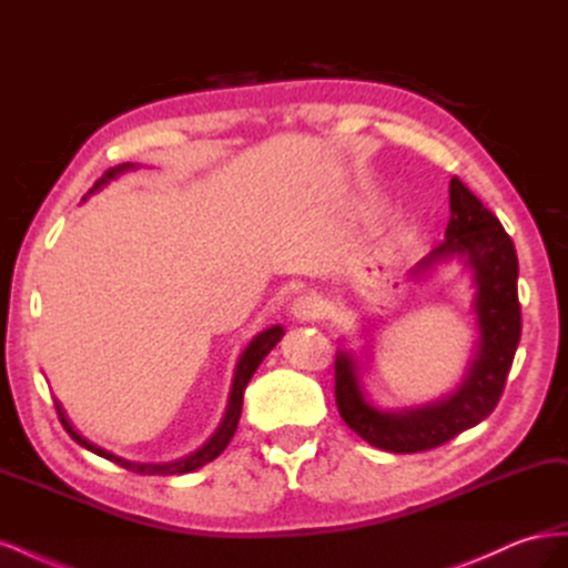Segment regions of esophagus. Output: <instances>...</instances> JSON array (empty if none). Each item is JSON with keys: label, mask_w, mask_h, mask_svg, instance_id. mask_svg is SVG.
Listing matches in <instances>:
<instances>
[{"label": "esophagus", "mask_w": 568, "mask_h": 568, "mask_svg": "<svg viewBox=\"0 0 568 568\" xmlns=\"http://www.w3.org/2000/svg\"><path fill=\"white\" fill-rule=\"evenodd\" d=\"M291 315L298 322H315L322 317V303L315 296H298L291 305Z\"/></svg>", "instance_id": "1"}]
</instances>
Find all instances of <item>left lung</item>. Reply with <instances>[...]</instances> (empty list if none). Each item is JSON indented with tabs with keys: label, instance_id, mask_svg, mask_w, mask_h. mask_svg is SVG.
<instances>
[{
	"label": "left lung",
	"instance_id": "8db88e82",
	"mask_svg": "<svg viewBox=\"0 0 568 568\" xmlns=\"http://www.w3.org/2000/svg\"><path fill=\"white\" fill-rule=\"evenodd\" d=\"M453 255H459L474 272V307L480 336L467 379L448 400L405 412L376 409L359 390L353 357L343 351L336 355L334 393L338 415L374 448L388 453L438 448L484 422L503 398L521 338L519 261L500 220L459 178L450 180V220L445 227V242L428 251L409 274L422 280L436 263Z\"/></svg>",
	"mask_w": 568,
	"mask_h": 568
}]
</instances>
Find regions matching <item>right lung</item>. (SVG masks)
I'll return each instance as SVG.
<instances>
[{"mask_svg":"<svg viewBox=\"0 0 568 568\" xmlns=\"http://www.w3.org/2000/svg\"><path fill=\"white\" fill-rule=\"evenodd\" d=\"M128 168H134V165H118L115 170H109V173H106L104 178H101V182L94 184V189L104 184L106 180L120 175V173H123V170H128ZM282 336H284L282 326H272V329H267V332H263V334H257V336L248 343V348L244 351L242 359H239V365H236V374H234V384H232L230 405H227V412H225V419H222V424H220V428L215 432V436H213L209 443H205L199 453H194L192 457H186V459H180V462H173V464H134V462H128V459H123V457H115V455H111V453H106V450L97 448V445H92L90 440H84V438L75 432V428L71 426V422L65 419L61 405L57 403L59 419H61L63 428L68 432V436H71L78 445H82V448L92 450V453L99 455V457L115 462L118 467H123V469H128V471H136V474H163V476H168V474H186V471H194V469L203 467L205 462L215 459V457L230 445V440H232V436H234V432H236L239 417H242L244 388H246V384L251 382V376H253V372L257 369V365L263 363V357H265L274 346H277V341H280Z\"/></svg>","mask_w":568,"mask_h":568,"instance_id":"1","label":"right lung"}]
</instances>
